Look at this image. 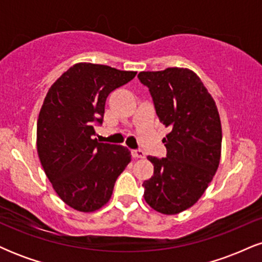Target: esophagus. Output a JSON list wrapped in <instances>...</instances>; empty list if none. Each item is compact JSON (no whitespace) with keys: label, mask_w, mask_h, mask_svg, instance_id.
<instances>
[{"label":"esophagus","mask_w":262,"mask_h":262,"mask_svg":"<svg viewBox=\"0 0 262 262\" xmlns=\"http://www.w3.org/2000/svg\"><path fill=\"white\" fill-rule=\"evenodd\" d=\"M132 154H133V158H135V159H144L145 158V152L143 151V150H133V152H132Z\"/></svg>","instance_id":"1"}]
</instances>
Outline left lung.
<instances>
[{
  "instance_id": "obj_1",
  "label": "left lung",
  "mask_w": 262,
  "mask_h": 262,
  "mask_svg": "<svg viewBox=\"0 0 262 262\" xmlns=\"http://www.w3.org/2000/svg\"><path fill=\"white\" fill-rule=\"evenodd\" d=\"M156 114L170 128L166 158L148 156L154 175L143 182L144 200L156 212L177 214L202 197L217 172L222 124L217 104L196 73L186 68L141 71Z\"/></svg>"
}]
</instances>
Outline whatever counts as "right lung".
<instances>
[{
    "instance_id": "right-lung-1",
    "label": "right lung",
    "mask_w": 262,
    "mask_h": 262,
    "mask_svg": "<svg viewBox=\"0 0 262 262\" xmlns=\"http://www.w3.org/2000/svg\"><path fill=\"white\" fill-rule=\"evenodd\" d=\"M137 71L79 62L50 86L37 123V150L56 194L79 212H95L112 196L117 177L130 162L129 149L98 143L93 124L102 123L113 90Z\"/></svg>"
}]
</instances>
